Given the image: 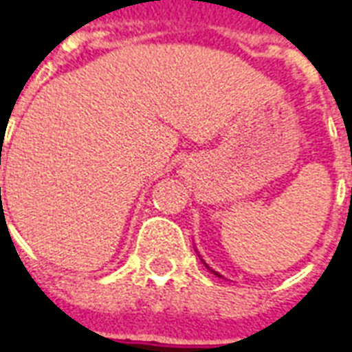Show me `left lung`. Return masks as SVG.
<instances>
[{"instance_id":"8db88e82","label":"left lung","mask_w":352,"mask_h":352,"mask_svg":"<svg viewBox=\"0 0 352 352\" xmlns=\"http://www.w3.org/2000/svg\"><path fill=\"white\" fill-rule=\"evenodd\" d=\"M199 260H201V256H199ZM201 262H204V260H201ZM204 264H206V262H204ZM206 267H207V270H211V267H209V265H207L206 264ZM211 272H213V270H211ZM214 273V275H219V273H217V272H213ZM219 277H221V275H219Z\"/></svg>"}]
</instances>
